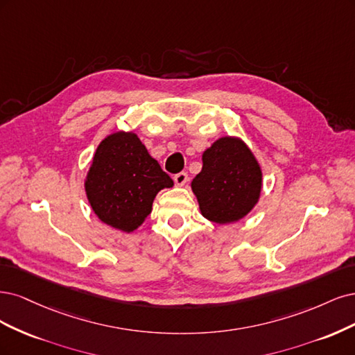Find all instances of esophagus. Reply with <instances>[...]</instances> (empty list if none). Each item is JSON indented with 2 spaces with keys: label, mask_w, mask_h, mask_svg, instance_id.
Instances as JSON below:
<instances>
[{
  "label": "esophagus",
  "mask_w": 355,
  "mask_h": 355,
  "mask_svg": "<svg viewBox=\"0 0 355 355\" xmlns=\"http://www.w3.org/2000/svg\"><path fill=\"white\" fill-rule=\"evenodd\" d=\"M187 181H189L187 173H180V174H177V175L174 177V182H175V186H178V187L184 186Z\"/></svg>",
  "instance_id": "esophagus-1"
}]
</instances>
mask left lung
I'll list each match as a JSON object with an SVG mask.
<instances>
[{
  "label": "left lung",
  "instance_id": "8db88e82",
  "mask_svg": "<svg viewBox=\"0 0 355 355\" xmlns=\"http://www.w3.org/2000/svg\"><path fill=\"white\" fill-rule=\"evenodd\" d=\"M262 190V169L248 144L224 135L202 155V171L191 181L200 214L216 224H232L255 208Z\"/></svg>",
  "mask_w": 355,
  "mask_h": 355
}]
</instances>
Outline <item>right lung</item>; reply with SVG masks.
Listing matches in <instances>:
<instances>
[{
  "label": "right lung",
  "instance_id": "obj_1",
  "mask_svg": "<svg viewBox=\"0 0 355 355\" xmlns=\"http://www.w3.org/2000/svg\"><path fill=\"white\" fill-rule=\"evenodd\" d=\"M173 186L132 131L112 132L101 140L84 181L97 218L123 233L137 230L152 212L156 194Z\"/></svg>",
  "mask_w": 355,
  "mask_h": 355
}]
</instances>
